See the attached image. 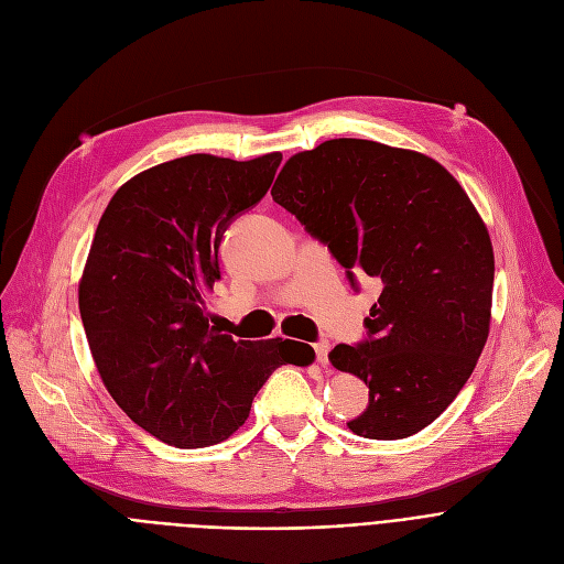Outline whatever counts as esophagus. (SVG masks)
<instances>
[{
    "mask_svg": "<svg viewBox=\"0 0 564 564\" xmlns=\"http://www.w3.org/2000/svg\"><path fill=\"white\" fill-rule=\"evenodd\" d=\"M313 347H315V359H317V364H319V366H327V364H329V349H332L329 340H317Z\"/></svg>",
    "mask_w": 564,
    "mask_h": 564,
    "instance_id": "obj_1",
    "label": "esophagus"
}]
</instances>
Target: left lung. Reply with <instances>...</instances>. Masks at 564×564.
<instances>
[{"label":"left lung","mask_w":564,"mask_h":564,"mask_svg":"<svg viewBox=\"0 0 564 564\" xmlns=\"http://www.w3.org/2000/svg\"><path fill=\"white\" fill-rule=\"evenodd\" d=\"M272 198L345 267L381 283L368 336L336 345L334 368L370 389L347 427L406 438L464 389L489 336L494 249L455 177L427 155L366 139H332L292 155Z\"/></svg>","instance_id":"8db88e82"}]
</instances>
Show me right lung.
Instances as JSON below:
<instances>
[{"mask_svg": "<svg viewBox=\"0 0 564 564\" xmlns=\"http://www.w3.org/2000/svg\"><path fill=\"white\" fill-rule=\"evenodd\" d=\"M281 153L249 162L187 155L113 194L79 281V313L107 391L148 434L205 448L249 419L279 366H306L294 340H232L207 315L219 245L270 189Z\"/></svg>", "mask_w": 564, "mask_h": 564, "instance_id": "right-lung-1", "label": "right lung"}]
</instances>
